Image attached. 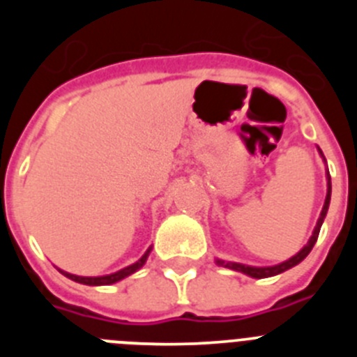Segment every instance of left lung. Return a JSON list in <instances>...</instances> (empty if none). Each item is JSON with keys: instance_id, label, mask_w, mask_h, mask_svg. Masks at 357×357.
Returning a JSON list of instances; mask_svg holds the SVG:
<instances>
[{"instance_id": "1", "label": "left lung", "mask_w": 357, "mask_h": 357, "mask_svg": "<svg viewBox=\"0 0 357 357\" xmlns=\"http://www.w3.org/2000/svg\"><path fill=\"white\" fill-rule=\"evenodd\" d=\"M320 153H321V151H320ZM329 202H331V176H327L326 204H324V209H321L320 218H318V223H317V227H314L313 236H311V239H309V241H307V245H305V247L302 248V250L298 252V254L293 255L291 259H288V261H284V263L277 264V266H268V268L245 266V264H239V263H225V261H222V259H218L216 263L220 264V266H227V268H230V270H238V272L247 273V275L254 277V279H264V277H272V275H277V273L286 272V270H289V268H291V266H295V264H298V263H301V261H304L305 257H307L309 252L313 250L314 243H317V239H318V234H320V227H321V223H324V218H326L327 209H329Z\"/></svg>"}]
</instances>
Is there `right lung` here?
Returning <instances> with one entry per match:
<instances>
[{
    "instance_id": "add662e5",
    "label": "right lung",
    "mask_w": 357,
    "mask_h": 357,
    "mask_svg": "<svg viewBox=\"0 0 357 357\" xmlns=\"http://www.w3.org/2000/svg\"><path fill=\"white\" fill-rule=\"evenodd\" d=\"M148 254H150V250H146V254L141 257L137 263L130 264V266L123 268V270H119V272L116 273H110V275H103V277H80V275H73V273H68V272H61L64 273L66 277H69L71 280H75V282H80V284H89V286H107V284H114V282H118V280L125 279V277H128L130 273L137 272L141 266L144 264V261H146Z\"/></svg>"
}]
</instances>
